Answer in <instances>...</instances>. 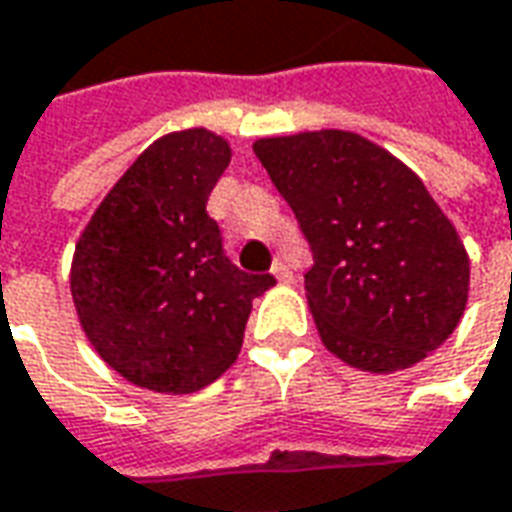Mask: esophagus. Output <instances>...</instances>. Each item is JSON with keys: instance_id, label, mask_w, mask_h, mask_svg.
<instances>
[{"instance_id": "esophagus-1", "label": "esophagus", "mask_w": 512, "mask_h": 512, "mask_svg": "<svg viewBox=\"0 0 512 512\" xmlns=\"http://www.w3.org/2000/svg\"><path fill=\"white\" fill-rule=\"evenodd\" d=\"M271 274H274L280 283H291V280H294V271H291V266H288V260H285V257H277V260H274Z\"/></svg>"}]
</instances>
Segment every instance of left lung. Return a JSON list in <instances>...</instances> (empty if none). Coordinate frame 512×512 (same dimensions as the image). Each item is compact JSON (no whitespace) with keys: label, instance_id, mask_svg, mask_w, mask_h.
Wrapping results in <instances>:
<instances>
[{"label":"left lung","instance_id":"8db88e82","mask_svg":"<svg viewBox=\"0 0 512 512\" xmlns=\"http://www.w3.org/2000/svg\"><path fill=\"white\" fill-rule=\"evenodd\" d=\"M252 148L311 243L305 294L330 353L384 375L446 342L468 302L471 263L417 173L339 128Z\"/></svg>","mask_w":512,"mask_h":512}]
</instances>
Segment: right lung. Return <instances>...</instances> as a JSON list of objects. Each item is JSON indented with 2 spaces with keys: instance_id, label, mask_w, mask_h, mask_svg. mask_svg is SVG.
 Masks as SVG:
<instances>
[{
  "instance_id": "obj_1",
  "label": "right lung",
  "mask_w": 512,
  "mask_h": 512,
  "mask_svg": "<svg viewBox=\"0 0 512 512\" xmlns=\"http://www.w3.org/2000/svg\"><path fill=\"white\" fill-rule=\"evenodd\" d=\"M232 159L224 137H159L111 187L75 243L69 288L86 339L125 381L198 392L241 353L252 300L274 285L221 246L207 198Z\"/></svg>"
}]
</instances>
